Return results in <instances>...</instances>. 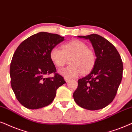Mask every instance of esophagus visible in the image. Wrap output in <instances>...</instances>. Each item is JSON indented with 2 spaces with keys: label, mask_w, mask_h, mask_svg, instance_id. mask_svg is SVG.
Listing matches in <instances>:
<instances>
[{
  "label": "esophagus",
  "mask_w": 132,
  "mask_h": 132,
  "mask_svg": "<svg viewBox=\"0 0 132 132\" xmlns=\"http://www.w3.org/2000/svg\"><path fill=\"white\" fill-rule=\"evenodd\" d=\"M64 80H65V81H66V82H69V81H70V79L67 78H64Z\"/></svg>",
  "instance_id": "esophagus-1"
}]
</instances>
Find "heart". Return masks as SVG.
<instances>
[{"label":"heart","instance_id":"1","mask_svg":"<svg viewBox=\"0 0 132 132\" xmlns=\"http://www.w3.org/2000/svg\"><path fill=\"white\" fill-rule=\"evenodd\" d=\"M50 59L57 67L64 66L69 60L71 64L60 69L59 73L64 78L75 77L81 73H86L90 71L95 62L94 52L88 49L83 42L78 40L68 42L62 46V50L57 46L50 51Z\"/></svg>","mask_w":132,"mask_h":132}]
</instances>
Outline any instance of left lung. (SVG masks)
Returning <instances> with one entry per match:
<instances>
[{"mask_svg": "<svg viewBox=\"0 0 132 132\" xmlns=\"http://www.w3.org/2000/svg\"><path fill=\"white\" fill-rule=\"evenodd\" d=\"M78 37L89 40L96 59L90 73L78 80L73 99L82 108L101 109L111 103L117 94L122 78V60L115 47L103 37L93 34Z\"/></svg>", "mask_w": 132, "mask_h": 132, "instance_id": "8db88e82", "label": "left lung"}]
</instances>
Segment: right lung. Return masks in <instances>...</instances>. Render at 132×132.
<instances>
[{"mask_svg":"<svg viewBox=\"0 0 132 132\" xmlns=\"http://www.w3.org/2000/svg\"><path fill=\"white\" fill-rule=\"evenodd\" d=\"M64 40L58 34L40 32L24 40L15 50L10 65L11 87L26 108L48 106L55 97L57 89L66 82L56 73L50 55L51 49ZM52 73L53 77H45Z\"/></svg>","mask_w":132,"mask_h":132,"instance_id":"add662e5","label":"right lung"}]
</instances>
